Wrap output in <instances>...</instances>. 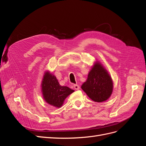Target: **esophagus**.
<instances>
[{"mask_svg":"<svg viewBox=\"0 0 146 146\" xmlns=\"http://www.w3.org/2000/svg\"><path fill=\"white\" fill-rule=\"evenodd\" d=\"M74 88L76 90H78L79 89H80V86H79L78 85H74Z\"/></svg>","mask_w":146,"mask_h":146,"instance_id":"34e87169","label":"esophagus"}]
</instances>
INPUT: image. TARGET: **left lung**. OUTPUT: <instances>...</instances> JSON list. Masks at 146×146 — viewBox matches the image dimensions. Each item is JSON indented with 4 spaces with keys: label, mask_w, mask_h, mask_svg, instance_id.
Returning a JSON list of instances; mask_svg holds the SVG:
<instances>
[{
    "label": "left lung",
    "mask_w": 146,
    "mask_h": 146,
    "mask_svg": "<svg viewBox=\"0 0 146 146\" xmlns=\"http://www.w3.org/2000/svg\"><path fill=\"white\" fill-rule=\"evenodd\" d=\"M89 98L94 102H102L108 100L113 90L112 78L99 61H96L81 86Z\"/></svg>",
    "instance_id": "1"
}]
</instances>
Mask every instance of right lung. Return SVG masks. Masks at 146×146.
I'll return each mask as SVG.
<instances>
[{
	"instance_id": "right-lung-1",
	"label": "right lung",
	"mask_w": 146,
	"mask_h": 146,
	"mask_svg": "<svg viewBox=\"0 0 146 146\" xmlns=\"http://www.w3.org/2000/svg\"><path fill=\"white\" fill-rule=\"evenodd\" d=\"M41 92L43 99L47 104L56 108H60L66 98L74 90L68 86H61L54 75L47 70L42 80Z\"/></svg>"
}]
</instances>
